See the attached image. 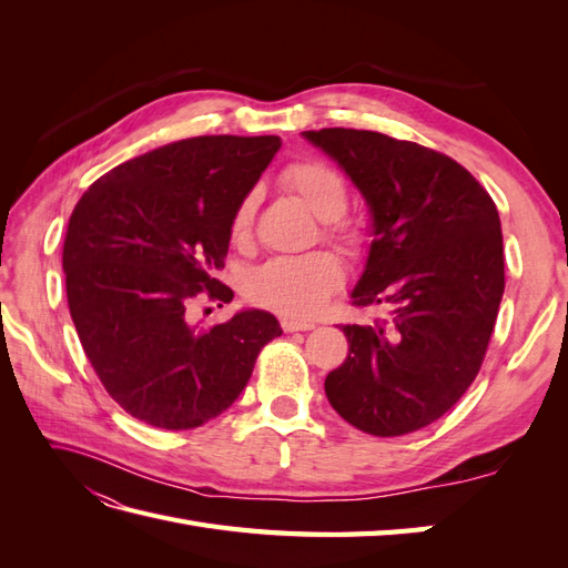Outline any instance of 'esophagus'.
Segmentation results:
<instances>
[{"label": "esophagus", "instance_id": "obj_1", "mask_svg": "<svg viewBox=\"0 0 568 568\" xmlns=\"http://www.w3.org/2000/svg\"><path fill=\"white\" fill-rule=\"evenodd\" d=\"M315 324H311V322H298V320H291V317H284L282 320V329L286 332V334H291V332H311Z\"/></svg>", "mask_w": 568, "mask_h": 568}]
</instances>
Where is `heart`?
Instances as JSON below:
<instances>
[{
  "instance_id": "obj_1",
  "label": "heart",
  "mask_w": 568,
  "mask_h": 568,
  "mask_svg": "<svg viewBox=\"0 0 568 568\" xmlns=\"http://www.w3.org/2000/svg\"><path fill=\"white\" fill-rule=\"evenodd\" d=\"M282 184L296 194L305 209L326 222V236L343 246H359L363 234L353 227L338 225L348 205V186L332 165L317 159H303L284 168ZM255 215V194H248L236 205L232 217V239L246 242ZM343 280L336 255L315 251L305 255H280L257 265L246 277V296L291 320H307L322 311Z\"/></svg>"
}]
</instances>
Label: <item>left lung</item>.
<instances>
[{"mask_svg": "<svg viewBox=\"0 0 568 568\" xmlns=\"http://www.w3.org/2000/svg\"><path fill=\"white\" fill-rule=\"evenodd\" d=\"M303 136L367 203L372 244L351 298L386 311L343 326L348 357L326 374L324 393L359 432H417L462 398L484 363L505 294L500 215L469 170L434 149L372 130Z\"/></svg>", "mask_w": 568, "mask_h": 568, "instance_id": "1", "label": "left lung"}]
</instances>
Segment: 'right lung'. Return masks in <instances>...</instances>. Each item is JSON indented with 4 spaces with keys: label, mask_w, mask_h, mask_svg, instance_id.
<instances>
[{
    "label": "right lung",
    "mask_w": 568,
    "mask_h": 568,
    "mask_svg": "<svg viewBox=\"0 0 568 568\" xmlns=\"http://www.w3.org/2000/svg\"><path fill=\"white\" fill-rule=\"evenodd\" d=\"M282 140L211 134L142 153L78 201L63 242L65 294L84 355L111 398L144 424L182 432L222 415L251 379L277 317L242 311L192 322L199 298L230 303L236 205Z\"/></svg>",
    "instance_id": "1"
}]
</instances>
